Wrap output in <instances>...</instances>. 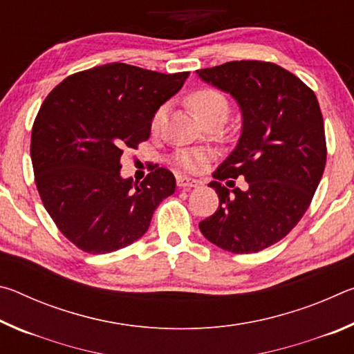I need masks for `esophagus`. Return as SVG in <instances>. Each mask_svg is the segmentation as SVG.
I'll return each mask as SVG.
<instances>
[{"label":"esophagus","mask_w":354,"mask_h":354,"mask_svg":"<svg viewBox=\"0 0 354 354\" xmlns=\"http://www.w3.org/2000/svg\"><path fill=\"white\" fill-rule=\"evenodd\" d=\"M176 184H178V187H181V189H192V187H198L200 181H196V179H194V178H187V176H178Z\"/></svg>","instance_id":"34e87169"}]
</instances>
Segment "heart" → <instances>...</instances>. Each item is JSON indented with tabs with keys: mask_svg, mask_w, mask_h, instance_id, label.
Returning a JSON list of instances; mask_svg holds the SVG:
<instances>
[{
	"mask_svg": "<svg viewBox=\"0 0 354 354\" xmlns=\"http://www.w3.org/2000/svg\"><path fill=\"white\" fill-rule=\"evenodd\" d=\"M187 103L190 109L194 111L196 118L201 120L207 118L211 115H223L226 117L227 113V100L223 93L217 91H212V88H203V91H196L190 95L187 98ZM165 117V107H159L151 120V129L158 131L160 124L164 122ZM206 156L198 151H179L175 158V162L178 167L187 170V171H195L198 169L200 164L203 162Z\"/></svg>",
	"mask_w": 354,
	"mask_h": 354,
	"instance_id": "obj_1",
	"label": "heart"
}]
</instances>
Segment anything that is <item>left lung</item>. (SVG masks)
Listing matches in <instances>:
<instances>
[{
    "label": "left lung",
    "instance_id": "left-lung-1",
    "mask_svg": "<svg viewBox=\"0 0 354 354\" xmlns=\"http://www.w3.org/2000/svg\"><path fill=\"white\" fill-rule=\"evenodd\" d=\"M196 75L230 93L242 113L237 145L214 178L248 181L243 191L209 183L218 207L200 221V231L231 253H257L289 234L320 183L326 142L319 101L301 80L272 62L232 61Z\"/></svg>",
    "mask_w": 354,
    "mask_h": 354
}]
</instances>
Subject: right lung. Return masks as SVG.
<instances>
[{
  "mask_svg": "<svg viewBox=\"0 0 354 354\" xmlns=\"http://www.w3.org/2000/svg\"><path fill=\"white\" fill-rule=\"evenodd\" d=\"M187 76L112 62L65 77L44 101L31 136L35 185L59 231L77 248L106 254L128 247L175 192L169 170L153 167L134 183L120 175V159L123 149L148 140L156 111Z\"/></svg>",
  "mask_w": 354,
  "mask_h": 354,
  "instance_id": "1",
  "label": "right lung"
}]
</instances>
